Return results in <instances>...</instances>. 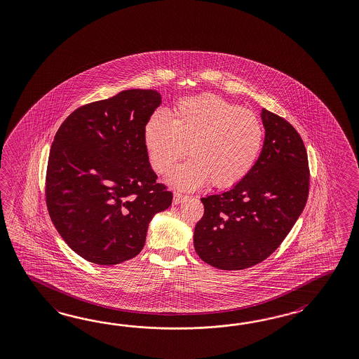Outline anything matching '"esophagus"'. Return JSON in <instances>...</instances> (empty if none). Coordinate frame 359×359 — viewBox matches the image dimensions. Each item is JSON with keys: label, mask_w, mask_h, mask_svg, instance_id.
<instances>
[{"label": "esophagus", "mask_w": 359, "mask_h": 359, "mask_svg": "<svg viewBox=\"0 0 359 359\" xmlns=\"http://www.w3.org/2000/svg\"><path fill=\"white\" fill-rule=\"evenodd\" d=\"M184 199H186V195H184V194L178 191H175V194H173V203L175 204H180Z\"/></svg>", "instance_id": "34e87169"}]
</instances>
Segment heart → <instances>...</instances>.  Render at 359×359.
<instances>
[{
    "instance_id": "obj_1",
    "label": "heart",
    "mask_w": 359,
    "mask_h": 359,
    "mask_svg": "<svg viewBox=\"0 0 359 359\" xmlns=\"http://www.w3.org/2000/svg\"><path fill=\"white\" fill-rule=\"evenodd\" d=\"M144 146L151 167L168 173L184 158L169 181L192 190L207 184L226 189L241 182L255 167L264 143V126L250 109L216 94L180 100L169 120L156 112L144 126Z\"/></svg>"
}]
</instances>
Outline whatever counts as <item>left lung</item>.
Instances as JSON below:
<instances>
[{
	"label": "left lung",
	"instance_id": "obj_1",
	"mask_svg": "<svg viewBox=\"0 0 359 359\" xmlns=\"http://www.w3.org/2000/svg\"><path fill=\"white\" fill-rule=\"evenodd\" d=\"M265 141L248 175L229 191L201 198L204 215L194 247L204 262L242 270L266 259L306 205L308 154L299 132L267 109L261 112Z\"/></svg>",
	"mask_w": 359,
	"mask_h": 359
}]
</instances>
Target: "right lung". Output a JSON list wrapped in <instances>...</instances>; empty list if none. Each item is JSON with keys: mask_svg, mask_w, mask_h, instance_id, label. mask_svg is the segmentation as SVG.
Here are the masks:
<instances>
[{"mask_svg": "<svg viewBox=\"0 0 359 359\" xmlns=\"http://www.w3.org/2000/svg\"><path fill=\"white\" fill-rule=\"evenodd\" d=\"M160 103L156 90H124L75 109L54 137L46 207L63 241L89 262L135 257L152 217L172 204L144 146V126Z\"/></svg>", "mask_w": 359, "mask_h": 359, "instance_id": "add662e5", "label": "right lung"}]
</instances>
